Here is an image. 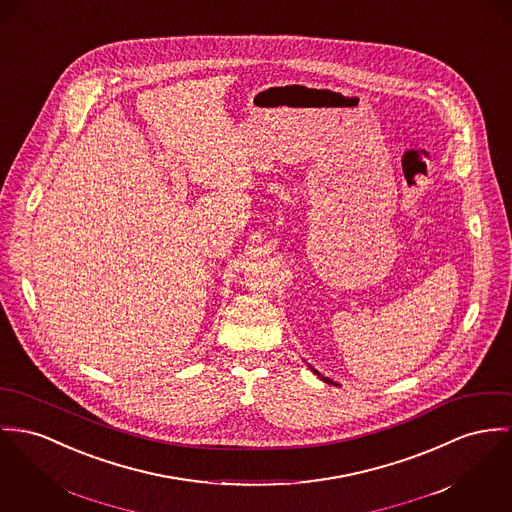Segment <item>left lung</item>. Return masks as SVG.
<instances>
[{"label": "left lung", "mask_w": 512, "mask_h": 512, "mask_svg": "<svg viewBox=\"0 0 512 512\" xmlns=\"http://www.w3.org/2000/svg\"><path fill=\"white\" fill-rule=\"evenodd\" d=\"M312 370H314V368H312ZM314 374H317V376H319V378H321V380H323V382H327V384H333V386H339V384H335V382H333V380H329V378H325V376H321V374H319V372H317V370H314Z\"/></svg>", "instance_id": "left-lung-1"}]
</instances>
